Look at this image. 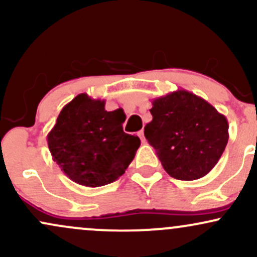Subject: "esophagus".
Listing matches in <instances>:
<instances>
[{
    "label": "esophagus",
    "instance_id": "34e87169",
    "mask_svg": "<svg viewBox=\"0 0 257 257\" xmlns=\"http://www.w3.org/2000/svg\"><path fill=\"white\" fill-rule=\"evenodd\" d=\"M138 135H139V138L141 139V141H143V143H145L146 141V139H145V135H144V131H140L138 133Z\"/></svg>",
    "mask_w": 257,
    "mask_h": 257
}]
</instances>
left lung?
Segmentation results:
<instances>
[{
    "label": "left lung",
    "mask_w": 257,
    "mask_h": 257,
    "mask_svg": "<svg viewBox=\"0 0 257 257\" xmlns=\"http://www.w3.org/2000/svg\"><path fill=\"white\" fill-rule=\"evenodd\" d=\"M146 140L174 179L191 181L216 166L227 143L228 122L213 105L180 89L152 100Z\"/></svg>",
    "instance_id": "8db88e82"
}]
</instances>
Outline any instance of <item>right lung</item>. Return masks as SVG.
I'll return each mask as SVG.
<instances>
[{
  "instance_id": "right-lung-1",
  "label": "right lung",
  "mask_w": 257,
  "mask_h": 257,
  "mask_svg": "<svg viewBox=\"0 0 257 257\" xmlns=\"http://www.w3.org/2000/svg\"><path fill=\"white\" fill-rule=\"evenodd\" d=\"M122 108L105 110V100L78 94L59 113L47 135L53 161L76 184L99 187L124 174L140 139L123 132Z\"/></svg>"
}]
</instances>
